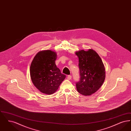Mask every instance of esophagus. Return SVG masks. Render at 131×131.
Listing matches in <instances>:
<instances>
[{
    "mask_svg": "<svg viewBox=\"0 0 131 131\" xmlns=\"http://www.w3.org/2000/svg\"><path fill=\"white\" fill-rule=\"evenodd\" d=\"M71 79H72V76H71V75H69L67 76V79H68V80H70Z\"/></svg>",
    "mask_w": 131,
    "mask_h": 131,
    "instance_id": "obj_1",
    "label": "esophagus"
}]
</instances>
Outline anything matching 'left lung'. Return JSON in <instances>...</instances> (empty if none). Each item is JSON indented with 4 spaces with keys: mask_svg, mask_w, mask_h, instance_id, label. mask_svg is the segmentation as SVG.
Returning a JSON list of instances; mask_svg holds the SVG:
<instances>
[{
    "mask_svg": "<svg viewBox=\"0 0 131 131\" xmlns=\"http://www.w3.org/2000/svg\"><path fill=\"white\" fill-rule=\"evenodd\" d=\"M79 57L80 81L76 82L78 91L84 96L91 95L102 86L105 79V68L98 54L93 50H81Z\"/></svg>",
    "mask_w": 131,
    "mask_h": 131,
    "instance_id": "left-lung-1",
    "label": "left lung"
}]
</instances>
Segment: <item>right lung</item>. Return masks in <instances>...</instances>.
<instances>
[{"instance_id": "add662e5", "label": "right lung", "mask_w": 131, "mask_h": 131, "mask_svg": "<svg viewBox=\"0 0 131 131\" xmlns=\"http://www.w3.org/2000/svg\"><path fill=\"white\" fill-rule=\"evenodd\" d=\"M56 52L50 50L40 51L34 57L30 67L31 80L42 93L50 95L58 89L66 78L56 67Z\"/></svg>"}]
</instances>
